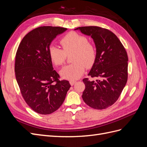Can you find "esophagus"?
I'll return each instance as SVG.
<instances>
[{
	"label": "esophagus",
	"instance_id": "1",
	"mask_svg": "<svg viewBox=\"0 0 147 147\" xmlns=\"http://www.w3.org/2000/svg\"><path fill=\"white\" fill-rule=\"evenodd\" d=\"M69 82H70V85H71V86H73V85H74L75 83H76V81H75V80H70Z\"/></svg>",
	"mask_w": 147,
	"mask_h": 147
}]
</instances>
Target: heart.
<instances>
[{"instance_id": "heart-1", "label": "heart", "mask_w": 147, "mask_h": 147, "mask_svg": "<svg viewBox=\"0 0 147 147\" xmlns=\"http://www.w3.org/2000/svg\"><path fill=\"white\" fill-rule=\"evenodd\" d=\"M62 49L56 46H50L48 54L52 63L56 66L62 65L65 61L66 55L73 52V63L65 66L61 70L62 77L69 80H76L80 77L85 70L94 64L96 57L94 46L88 42L86 37L75 32L66 34L60 40Z\"/></svg>"}]
</instances>
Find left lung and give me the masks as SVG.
<instances>
[{
	"instance_id": "8db88e82",
	"label": "left lung",
	"mask_w": 147,
	"mask_h": 147,
	"mask_svg": "<svg viewBox=\"0 0 147 147\" xmlns=\"http://www.w3.org/2000/svg\"><path fill=\"white\" fill-rule=\"evenodd\" d=\"M91 37L96 49V57L89 76L96 81L84 78V102L95 109H105L116 102L127 80V53L117 35L109 30L97 26L78 27Z\"/></svg>"
}]
</instances>
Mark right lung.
<instances>
[{
	"label": "right lung",
	"instance_id": "add662e5",
	"mask_svg": "<svg viewBox=\"0 0 147 147\" xmlns=\"http://www.w3.org/2000/svg\"><path fill=\"white\" fill-rule=\"evenodd\" d=\"M67 30L52 26L37 28L25 35L18 48L16 81L26 103L39 114H51L58 109L71 86L68 81L59 80L48 54L53 40Z\"/></svg>",
	"mask_w": 147,
	"mask_h": 147
}]
</instances>
